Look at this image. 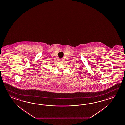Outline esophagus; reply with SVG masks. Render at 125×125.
<instances>
[{
  "mask_svg": "<svg viewBox=\"0 0 125 125\" xmlns=\"http://www.w3.org/2000/svg\"><path fill=\"white\" fill-rule=\"evenodd\" d=\"M60 61L61 62H63V61H64V60H63V59H62L60 60Z\"/></svg>",
  "mask_w": 125,
  "mask_h": 125,
  "instance_id": "esophagus-1",
  "label": "esophagus"
}]
</instances>
